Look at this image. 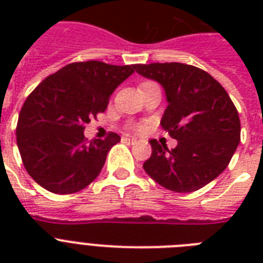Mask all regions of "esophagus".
Wrapping results in <instances>:
<instances>
[{
  "label": "esophagus",
  "mask_w": 263,
  "mask_h": 263,
  "mask_svg": "<svg viewBox=\"0 0 263 263\" xmlns=\"http://www.w3.org/2000/svg\"><path fill=\"white\" fill-rule=\"evenodd\" d=\"M123 140L125 142V143H135L136 139H134V138H129V136H123Z\"/></svg>",
  "instance_id": "34e87169"
}]
</instances>
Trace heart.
<instances>
[{
    "mask_svg": "<svg viewBox=\"0 0 263 263\" xmlns=\"http://www.w3.org/2000/svg\"><path fill=\"white\" fill-rule=\"evenodd\" d=\"M144 83H146V82H144ZM135 129H142V127H139V125H138V127H135Z\"/></svg>",
    "mask_w": 263,
    "mask_h": 263,
    "instance_id": "1",
    "label": "heart"
}]
</instances>
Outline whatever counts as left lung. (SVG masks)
I'll use <instances>...</instances> for the list:
<instances>
[{
  "mask_svg": "<svg viewBox=\"0 0 263 263\" xmlns=\"http://www.w3.org/2000/svg\"><path fill=\"white\" fill-rule=\"evenodd\" d=\"M135 69L165 88L169 105L161 127L177 140L172 150L150 140L152 156L143 169L171 191L204 187L224 172L240 142V119L232 99L212 75L194 65L136 64Z\"/></svg>",
  "mask_w": 263,
  "mask_h": 263,
  "instance_id": "left-lung-1",
  "label": "left lung"
}]
</instances>
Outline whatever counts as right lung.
Instances as JSON below:
<instances>
[{
	"label": "right lung",
	"mask_w": 263,
	"mask_h": 263,
	"mask_svg": "<svg viewBox=\"0 0 263 263\" xmlns=\"http://www.w3.org/2000/svg\"><path fill=\"white\" fill-rule=\"evenodd\" d=\"M135 65L80 61L49 75L27 97L18 115L16 140L28 175L45 190L75 194L101 173L117 134L87 140L86 124L106 110L111 92Z\"/></svg>",
	"instance_id": "right-lung-1"
}]
</instances>
